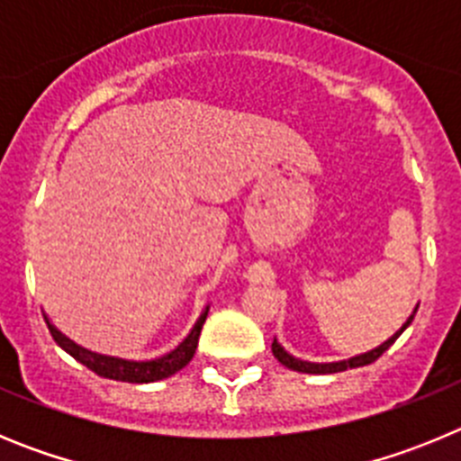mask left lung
Listing matches in <instances>:
<instances>
[{
    "mask_svg": "<svg viewBox=\"0 0 461 461\" xmlns=\"http://www.w3.org/2000/svg\"><path fill=\"white\" fill-rule=\"evenodd\" d=\"M418 307H420V304H415L413 313H411L409 319H406V323L402 325V328H399L397 332L390 337V339H385L381 346L372 348V351L360 353V356L346 357V360H337V362H307V360H300V357L291 356V353H288L286 348H284V346H281L276 339L272 341V353H275V357L281 362V365H284V367L293 369V372H303V374H337V372H346V369H353V367H365V365H372L374 360H378V357H381L383 353L388 351L390 346L394 344V339H397V337L402 335L406 328H409L411 321H413V316H415V312H418Z\"/></svg>",
    "mask_w": 461,
    "mask_h": 461,
    "instance_id": "left-lung-1",
    "label": "left lung"
}]
</instances>
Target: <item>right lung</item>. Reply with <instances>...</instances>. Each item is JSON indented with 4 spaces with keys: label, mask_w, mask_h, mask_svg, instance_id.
<instances>
[{
    "label": "right lung",
    "mask_w": 461,
    "mask_h": 461,
    "mask_svg": "<svg viewBox=\"0 0 461 461\" xmlns=\"http://www.w3.org/2000/svg\"><path fill=\"white\" fill-rule=\"evenodd\" d=\"M207 312H210V307L203 309V313L198 316V321L194 323L189 335H186L180 344L175 346L173 351L166 353V356L161 357H154V360H124V357L101 356V353L87 351V348L78 346L73 339H68L67 335H62V332L50 323V319H48L46 313H43V319H46L48 330H50V335L52 339L57 341V346H62L68 356L76 357L80 365L92 369L94 374H99V376L104 378H113V381L154 383L161 381V378L173 376V374H177L180 369H185L186 365H189L191 357H194L195 353V346H198V337H201Z\"/></svg>",
    "instance_id": "add662e5"
}]
</instances>
